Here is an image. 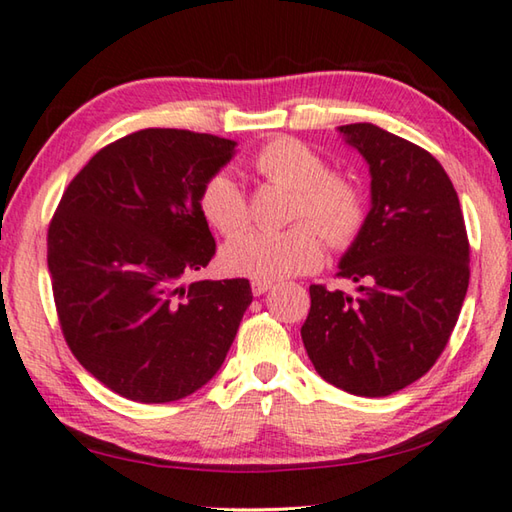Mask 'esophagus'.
<instances>
[{
  "label": "esophagus",
  "instance_id": "obj_1",
  "mask_svg": "<svg viewBox=\"0 0 512 512\" xmlns=\"http://www.w3.org/2000/svg\"><path fill=\"white\" fill-rule=\"evenodd\" d=\"M250 289H253L255 296H262V293H266V291H271V289H273V282L253 280V284H250Z\"/></svg>",
  "mask_w": 512,
  "mask_h": 512
}]
</instances>
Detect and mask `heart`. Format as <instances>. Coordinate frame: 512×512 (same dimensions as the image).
I'll use <instances>...</instances> for the list:
<instances>
[{
  "label": "heart",
  "mask_w": 512,
  "mask_h": 512,
  "mask_svg": "<svg viewBox=\"0 0 512 512\" xmlns=\"http://www.w3.org/2000/svg\"><path fill=\"white\" fill-rule=\"evenodd\" d=\"M253 167L271 183L293 189L291 221L287 230H248L230 239L221 250L228 273L250 280H282L309 273L323 259V239L332 248L350 246L359 235L366 205L359 187L332 173L323 155L291 137H277L255 153ZM205 221L221 232L235 235L250 219L248 201L228 171H216L198 194Z\"/></svg>",
  "instance_id": "obj_1"
}]
</instances>
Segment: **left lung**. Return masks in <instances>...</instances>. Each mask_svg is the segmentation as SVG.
<instances>
[{
    "instance_id": "obj_1",
    "label": "left lung",
    "mask_w": 512,
    "mask_h": 512,
    "mask_svg": "<svg viewBox=\"0 0 512 512\" xmlns=\"http://www.w3.org/2000/svg\"><path fill=\"white\" fill-rule=\"evenodd\" d=\"M339 133L370 169V212L339 264L359 293L311 284L300 334L325 381L384 397L443 354L470 284V244L456 189L429 151L375 124Z\"/></svg>"
}]
</instances>
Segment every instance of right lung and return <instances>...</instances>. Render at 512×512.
Listing matches in <instances>:
<instances>
[{
	"label": "right lung",
	"instance_id": "obj_1",
	"mask_svg": "<svg viewBox=\"0 0 512 512\" xmlns=\"http://www.w3.org/2000/svg\"><path fill=\"white\" fill-rule=\"evenodd\" d=\"M235 146L178 128L121 137L76 173L49 223L65 341L126 400L176 402L205 386L253 302L244 277L185 284L216 253L198 194Z\"/></svg>",
	"mask_w": 512,
	"mask_h": 512
}]
</instances>
